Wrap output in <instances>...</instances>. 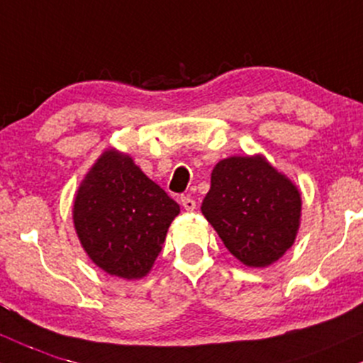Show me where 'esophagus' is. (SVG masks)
<instances>
[{
	"instance_id": "esophagus-1",
	"label": "esophagus",
	"mask_w": 363,
	"mask_h": 363,
	"mask_svg": "<svg viewBox=\"0 0 363 363\" xmlns=\"http://www.w3.org/2000/svg\"><path fill=\"white\" fill-rule=\"evenodd\" d=\"M182 206L185 207L186 211H194L197 203H195V201H194L192 197H182Z\"/></svg>"
}]
</instances>
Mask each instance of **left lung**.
I'll list each match as a JSON object with an SVG mask.
<instances>
[{
    "label": "left lung",
    "mask_w": 363,
    "mask_h": 363,
    "mask_svg": "<svg viewBox=\"0 0 363 363\" xmlns=\"http://www.w3.org/2000/svg\"><path fill=\"white\" fill-rule=\"evenodd\" d=\"M202 214L233 257L267 267L295 243L302 194L262 154L231 156L214 166Z\"/></svg>",
    "instance_id": "obj_1"
}]
</instances>
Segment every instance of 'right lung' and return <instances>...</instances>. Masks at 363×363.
I'll return each mask as SVG.
<instances>
[{
    "mask_svg": "<svg viewBox=\"0 0 363 363\" xmlns=\"http://www.w3.org/2000/svg\"><path fill=\"white\" fill-rule=\"evenodd\" d=\"M180 206L127 152L106 149L80 182L72 218L89 259L109 276L149 274Z\"/></svg>",
    "mask_w": 363,
    "mask_h": 363,
    "instance_id": "1",
    "label": "right lung"
}]
</instances>
